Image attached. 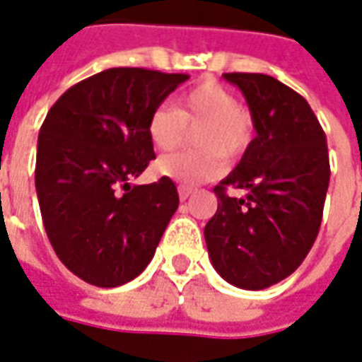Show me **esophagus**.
<instances>
[{
	"instance_id": "esophagus-1",
	"label": "esophagus",
	"mask_w": 362,
	"mask_h": 362,
	"mask_svg": "<svg viewBox=\"0 0 362 362\" xmlns=\"http://www.w3.org/2000/svg\"><path fill=\"white\" fill-rule=\"evenodd\" d=\"M177 191H179V199H181V201H187V199L194 193L193 187H187V185H179L177 187Z\"/></svg>"
}]
</instances>
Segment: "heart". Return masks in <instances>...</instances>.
<instances>
[{
    "label": "heart",
    "instance_id": "obj_1",
    "mask_svg": "<svg viewBox=\"0 0 362 362\" xmlns=\"http://www.w3.org/2000/svg\"><path fill=\"white\" fill-rule=\"evenodd\" d=\"M185 127L197 128L194 142L202 152L169 153L158 160V171L181 185H199L224 171L222 156L238 160L251 144L253 120L226 87L204 81L177 101L175 109L158 107L148 119V138L156 150L169 152L185 138Z\"/></svg>",
    "mask_w": 362,
    "mask_h": 362
}]
</instances>
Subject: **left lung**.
Wrapping results in <instances>:
<instances>
[{"label": "left lung", "mask_w": 362, "mask_h": 362, "mask_svg": "<svg viewBox=\"0 0 362 362\" xmlns=\"http://www.w3.org/2000/svg\"><path fill=\"white\" fill-rule=\"evenodd\" d=\"M245 97L257 136L214 187L204 226L212 267L230 284L261 291L292 275L316 242L329 185L327 142L308 101L265 74H224ZM245 188V199L228 197Z\"/></svg>", "instance_id": "8db88e82"}]
</instances>
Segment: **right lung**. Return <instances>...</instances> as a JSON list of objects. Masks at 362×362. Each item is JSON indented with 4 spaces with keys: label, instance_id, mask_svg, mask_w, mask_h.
<instances>
[{
    "label": "right lung",
    "instance_id": "right-lung-1",
    "mask_svg": "<svg viewBox=\"0 0 362 362\" xmlns=\"http://www.w3.org/2000/svg\"><path fill=\"white\" fill-rule=\"evenodd\" d=\"M187 74L111 68L52 105L37 146L38 204L48 240L74 275L101 288L132 281L152 261L179 206L161 177L130 185L156 158L148 119Z\"/></svg>",
    "mask_w": 362,
    "mask_h": 362
}]
</instances>
